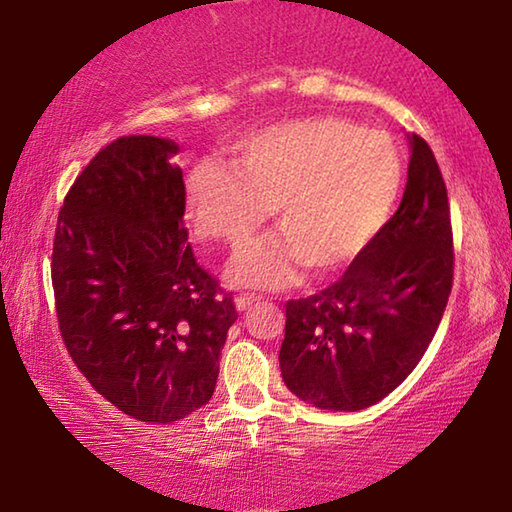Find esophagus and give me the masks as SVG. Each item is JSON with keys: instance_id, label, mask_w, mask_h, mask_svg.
<instances>
[{"instance_id": "1", "label": "esophagus", "mask_w": 512, "mask_h": 512, "mask_svg": "<svg viewBox=\"0 0 512 512\" xmlns=\"http://www.w3.org/2000/svg\"><path fill=\"white\" fill-rule=\"evenodd\" d=\"M257 302H259V296H255V293H239L235 305H237L239 311H246L253 305H257Z\"/></svg>"}]
</instances>
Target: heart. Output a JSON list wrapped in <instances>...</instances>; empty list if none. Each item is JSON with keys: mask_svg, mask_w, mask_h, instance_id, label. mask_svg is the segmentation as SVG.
Instances as JSON below:
<instances>
[{"mask_svg": "<svg viewBox=\"0 0 512 512\" xmlns=\"http://www.w3.org/2000/svg\"><path fill=\"white\" fill-rule=\"evenodd\" d=\"M400 185V153L384 133L314 117L250 137L235 171L201 164L187 196L198 237L235 253L275 210L284 239L250 248L232 275L255 287H282L298 262L327 273L357 257L384 228Z\"/></svg>", "mask_w": 512, "mask_h": 512, "instance_id": "b5f03b06", "label": "heart"}]
</instances>
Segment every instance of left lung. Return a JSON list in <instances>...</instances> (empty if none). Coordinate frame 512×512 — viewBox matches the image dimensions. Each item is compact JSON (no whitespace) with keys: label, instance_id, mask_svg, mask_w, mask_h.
Returning <instances> with one entry per match:
<instances>
[{"label":"left lung","instance_id":"left-lung-1","mask_svg":"<svg viewBox=\"0 0 512 512\" xmlns=\"http://www.w3.org/2000/svg\"><path fill=\"white\" fill-rule=\"evenodd\" d=\"M452 284L447 187L436 155L413 133L397 212L339 280L284 305V384L327 411H359L384 400L427 352Z\"/></svg>","mask_w":512,"mask_h":512}]
</instances>
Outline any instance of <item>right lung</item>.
<instances>
[{
    "label": "right lung",
    "mask_w": 512,
    "mask_h": 512,
    "mask_svg": "<svg viewBox=\"0 0 512 512\" xmlns=\"http://www.w3.org/2000/svg\"><path fill=\"white\" fill-rule=\"evenodd\" d=\"M176 151L153 135L103 146L69 187L51 253L69 357L119 411L158 424L210 402L237 320L189 244Z\"/></svg>",
    "instance_id": "add662e5"
}]
</instances>
